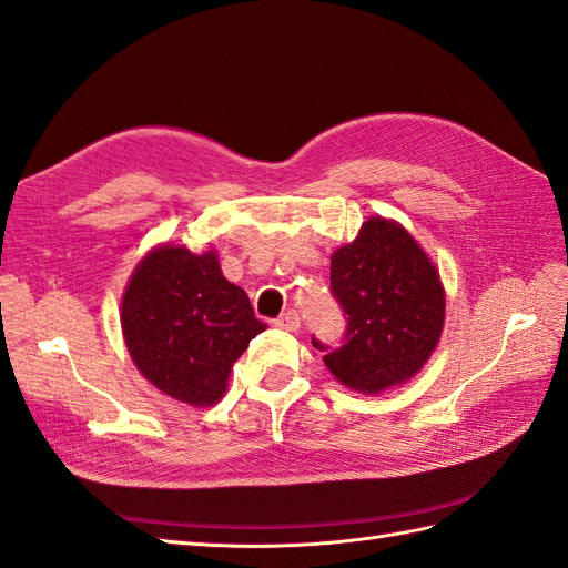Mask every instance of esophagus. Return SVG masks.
I'll use <instances>...</instances> for the list:
<instances>
[{
  "label": "esophagus",
  "mask_w": 568,
  "mask_h": 568,
  "mask_svg": "<svg viewBox=\"0 0 568 568\" xmlns=\"http://www.w3.org/2000/svg\"><path fill=\"white\" fill-rule=\"evenodd\" d=\"M275 326L283 331H297L300 328V314L297 310H287L278 318H275Z\"/></svg>",
  "instance_id": "obj_1"
}]
</instances>
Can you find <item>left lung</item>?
<instances>
[{"label": "left lung", "instance_id": "obj_1", "mask_svg": "<svg viewBox=\"0 0 568 568\" xmlns=\"http://www.w3.org/2000/svg\"><path fill=\"white\" fill-rule=\"evenodd\" d=\"M331 293L347 321L337 347L312 337L331 374L354 390L381 393L426 364L443 333L440 275L397 223L371 219L331 262Z\"/></svg>", "mask_w": 568, "mask_h": 568}]
</instances>
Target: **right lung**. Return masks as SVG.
Segmentation results:
<instances>
[{
	"instance_id": "add662e5",
	"label": "right lung",
	"mask_w": 568,
	"mask_h": 568,
	"mask_svg": "<svg viewBox=\"0 0 568 568\" xmlns=\"http://www.w3.org/2000/svg\"><path fill=\"white\" fill-rule=\"evenodd\" d=\"M128 352L161 393L194 407L223 397L231 366L266 328L214 252L159 247L128 283L121 312Z\"/></svg>"
}]
</instances>
